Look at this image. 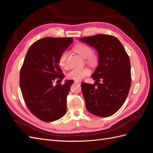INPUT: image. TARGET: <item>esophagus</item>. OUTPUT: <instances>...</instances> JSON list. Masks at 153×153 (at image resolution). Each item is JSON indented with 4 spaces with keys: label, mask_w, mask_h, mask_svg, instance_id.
Segmentation results:
<instances>
[{
    "label": "esophagus",
    "mask_w": 153,
    "mask_h": 153,
    "mask_svg": "<svg viewBox=\"0 0 153 153\" xmlns=\"http://www.w3.org/2000/svg\"><path fill=\"white\" fill-rule=\"evenodd\" d=\"M75 84H80V82L78 81H75Z\"/></svg>",
    "instance_id": "1"
}]
</instances>
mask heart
Segmentation results:
<instances>
[{"label": "heart", "instance_id": "heart-1", "mask_svg": "<svg viewBox=\"0 0 153 153\" xmlns=\"http://www.w3.org/2000/svg\"><path fill=\"white\" fill-rule=\"evenodd\" d=\"M74 50L79 54L83 58H85L86 62L91 66H94L98 63V57L94 53H92V48L89 45L85 44H78L74 47ZM67 56L66 52L61 53L59 58V64L61 67L66 68L67 67ZM90 73L89 69L87 68L74 69L68 73V78L76 81L81 80Z\"/></svg>", "mask_w": 153, "mask_h": 153}]
</instances>
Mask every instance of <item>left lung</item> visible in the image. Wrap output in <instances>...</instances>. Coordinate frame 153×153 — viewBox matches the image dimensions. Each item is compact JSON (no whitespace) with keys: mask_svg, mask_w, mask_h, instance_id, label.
I'll use <instances>...</instances> for the list:
<instances>
[{"mask_svg":"<svg viewBox=\"0 0 153 153\" xmlns=\"http://www.w3.org/2000/svg\"><path fill=\"white\" fill-rule=\"evenodd\" d=\"M79 41L91 46L98 54V66L91 75L95 84H81L86 108L96 116H111L124 104L131 86L129 58L113 36L97 34Z\"/></svg>","mask_w":153,"mask_h":153,"instance_id":"1","label":"left lung"}]
</instances>
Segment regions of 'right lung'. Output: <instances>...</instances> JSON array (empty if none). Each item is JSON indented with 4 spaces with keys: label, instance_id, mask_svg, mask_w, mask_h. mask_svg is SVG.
<instances>
[{
    "label": "right lung",
    "instance_id": "right-lung-1",
    "mask_svg": "<svg viewBox=\"0 0 153 153\" xmlns=\"http://www.w3.org/2000/svg\"><path fill=\"white\" fill-rule=\"evenodd\" d=\"M73 41L72 38L47 37L36 41L27 51L20 70V87L29 110L43 121H56L66 112V97L74 82L65 80L64 85L55 86L53 82H62L64 78L59 58Z\"/></svg>",
    "mask_w": 153,
    "mask_h": 153
}]
</instances>
